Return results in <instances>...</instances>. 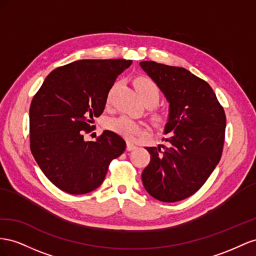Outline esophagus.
Masks as SVG:
<instances>
[{"mask_svg":"<svg viewBox=\"0 0 256 256\" xmlns=\"http://www.w3.org/2000/svg\"><path fill=\"white\" fill-rule=\"evenodd\" d=\"M134 149H136V144H133V142H128V144H126V150L130 151V150H134Z\"/></svg>","mask_w":256,"mask_h":256,"instance_id":"1","label":"esophagus"}]
</instances>
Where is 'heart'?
Listing matches in <instances>:
<instances>
[{
    "mask_svg": "<svg viewBox=\"0 0 256 256\" xmlns=\"http://www.w3.org/2000/svg\"><path fill=\"white\" fill-rule=\"evenodd\" d=\"M135 88L140 96L144 103L156 104L160 98V89L158 84L148 77H138L134 82ZM153 118L160 121L165 118V112L156 110L153 112ZM105 126L112 132L120 134L126 138H133L144 133V130L140 123L134 121L128 116H120L110 118L106 121Z\"/></svg>",
    "mask_w": 256,
    "mask_h": 256,
    "instance_id": "b5f03b06",
    "label": "heart"
}]
</instances>
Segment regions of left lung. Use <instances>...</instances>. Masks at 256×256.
<instances>
[{"label": "left lung", "mask_w": 256, "mask_h": 256, "mask_svg": "<svg viewBox=\"0 0 256 256\" xmlns=\"http://www.w3.org/2000/svg\"><path fill=\"white\" fill-rule=\"evenodd\" d=\"M140 66L170 102L168 146L146 147L151 158L142 180L156 200L179 202L198 191L220 160L225 112L212 88L188 70L154 61Z\"/></svg>", "instance_id": "obj_1"}]
</instances>
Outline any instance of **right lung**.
I'll use <instances>...</instances> for the list:
<instances>
[{
	"mask_svg": "<svg viewBox=\"0 0 256 256\" xmlns=\"http://www.w3.org/2000/svg\"><path fill=\"white\" fill-rule=\"evenodd\" d=\"M130 60H78L54 70L30 106V149L45 176L72 195L98 188L108 166L126 148L123 138L104 130L96 142L84 135L93 130L94 116L104 112L116 79Z\"/></svg>",
	"mask_w": 256,
	"mask_h": 256,
	"instance_id": "add662e5",
	"label": "right lung"
}]
</instances>
